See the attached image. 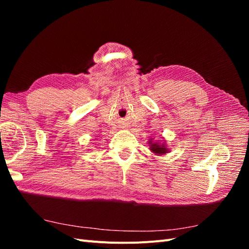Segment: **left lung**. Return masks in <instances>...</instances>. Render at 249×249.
Returning a JSON list of instances; mask_svg holds the SVG:
<instances>
[{"mask_svg":"<svg viewBox=\"0 0 249 249\" xmlns=\"http://www.w3.org/2000/svg\"><path fill=\"white\" fill-rule=\"evenodd\" d=\"M148 144H149V149L156 155L162 156V155H165V154L170 152V150L166 146H165V144H159L158 142L153 141V138L148 140Z\"/></svg>","mask_w":249,"mask_h":249,"instance_id":"obj_1","label":"left lung"}]
</instances>
